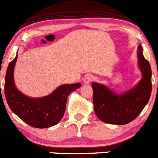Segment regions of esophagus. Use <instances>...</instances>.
I'll list each match as a JSON object with an SVG mask.
<instances>
[{
    "label": "esophagus",
    "instance_id": "34e87169",
    "mask_svg": "<svg viewBox=\"0 0 158 158\" xmlns=\"http://www.w3.org/2000/svg\"><path fill=\"white\" fill-rule=\"evenodd\" d=\"M93 80H94V76L91 75V74H87V75H86L85 77H84V83L86 84H90Z\"/></svg>",
    "mask_w": 158,
    "mask_h": 158
}]
</instances>
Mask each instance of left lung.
<instances>
[{
    "instance_id": "1",
    "label": "left lung",
    "mask_w": 158,
    "mask_h": 158,
    "mask_svg": "<svg viewBox=\"0 0 158 158\" xmlns=\"http://www.w3.org/2000/svg\"><path fill=\"white\" fill-rule=\"evenodd\" d=\"M139 66L142 78L134 88L120 95L103 84L93 83V103L97 116L109 124L126 125L139 115L148 103L152 94V68L139 46Z\"/></svg>"
}]
</instances>
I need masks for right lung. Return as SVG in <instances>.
<instances>
[{"label":"right lung","mask_w":158,"mask_h":158,"mask_svg":"<svg viewBox=\"0 0 158 158\" xmlns=\"http://www.w3.org/2000/svg\"><path fill=\"white\" fill-rule=\"evenodd\" d=\"M17 55L6 69L4 94L8 106L20 119L34 128H44L58 124L64 116L68 95L81 84H64L41 98H30L17 90L14 81V68Z\"/></svg>","instance_id":"1"}]
</instances>
